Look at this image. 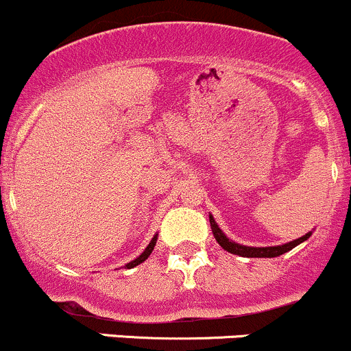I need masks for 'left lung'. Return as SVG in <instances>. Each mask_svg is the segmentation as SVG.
Wrapping results in <instances>:
<instances>
[{
    "mask_svg": "<svg viewBox=\"0 0 351 351\" xmlns=\"http://www.w3.org/2000/svg\"><path fill=\"white\" fill-rule=\"evenodd\" d=\"M209 223H211V228H213V234H215L216 241H218L219 245H221L225 250H228L230 254H234V255H241V256H258V258H272V256H279L285 254V252L292 250L294 247H298L299 243H302L304 240H308L311 237V233H306L304 237L298 238V240L294 241H289V243L285 245H277V247H245V245H238L234 243V241H231L226 238V234L223 233L221 230L218 228V225H216L215 218L213 216H209Z\"/></svg>",
    "mask_w": 351,
    "mask_h": 351,
    "instance_id": "8db88e82",
    "label": "left lung"
}]
</instances>
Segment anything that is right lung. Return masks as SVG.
I'll return each instance as SVG.
<instances>
[{"label": "right lung", "instance_id": "add662e5", "mask_svg": "<svg viewBox=\"0 0 351 351\" xmlns=\"http://www.w3.org/2000/svg\"><path fill=\"white\" fill-rule=\"evenodd\" d=\"M155 243H157V237H154V238H152V241H150V243H149V247L145 248V252H143V254L140 255L138 258H135V260H133V262L126 263V269H133V267H136V265H140V263H142V262H145V260L149 258V256H150L152 250H154Z\"/></svg>", "mask_w": 351, "mask_h": 351}]
</instances>
